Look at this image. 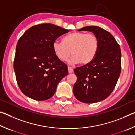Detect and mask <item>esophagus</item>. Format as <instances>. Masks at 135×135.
I'll return each instance as SVG.
<instances>
[{
  "mask_svg": "<svg viewBox=\"0 0 135 135\" xmlns=\"http://www.w3.org/2000/svg\"><path fill=\"white\" fill-rule=\"evenodd\" d=\"M68 73H71L73 72V69L70 67H68Z\"/></svg>",
  "mask_w": 135,
  "mask_h": 135,
  "instance_id": "esophagus-1",
  "label": "esophagus"
}]
</instances>
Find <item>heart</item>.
<instances>
[{"mask_svg": "<svg viewBox=\"0 0 135 135\" xmlns=\"http://www.w3.org/2000/svg\"><path fill=\"white\" fill-rule=\"evenodd\" d=\"M56 56L65 61L71 54L69 59L71 64L80 63L87 64L93 60L99 47V39L93 33L74 32L63 38L62 42L54 41L52 45Z\"/></svg>", "mask_w": 135, "mask_h": 135, "instance_id": "heart-1", "label": "heart"}]
</instances>
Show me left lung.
<instances>
[{
    "label": "left lung",
    "mask_w": 135,
    "mask_h": 135,
    "mask_svg": "<svg viewBox=\"0 0 135 135\" xmlns=\"http://www.w3.org/2000/svg\"><path fill=\"white\" fill-rule=\"evenodd\" d=\"M79 31H91L99 39L95 58L74 70L77 81L73 87L75 97L84 103H95L108 98L115 88L121 73L120 45L109 32L98 26H87Z\"/></svg>",
    "instance_id": "obj_1"
}]
</instances>
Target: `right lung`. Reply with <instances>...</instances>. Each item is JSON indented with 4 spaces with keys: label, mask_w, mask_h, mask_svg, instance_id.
Listing matches in <instances>:
<instances>
[{
    "label": "right lung",
    "mask_w": 135,
    "mask_h": 135,
    "mask_svg": "<svg viewBox=\"0 0 135 135\" xmlns=\"http://www.w3.org/2000/svg\"><path fill=\"white\" fill-rule=\"evenodd\" d=\"M68 30L49 23L31 27L18 40L13 61L16 79L24 94L45 100L55 93L68 74L67 65L57 58L53 43Z\"/></svg>",
    "instance_id": "right-lung-1"
}]
</instances>
